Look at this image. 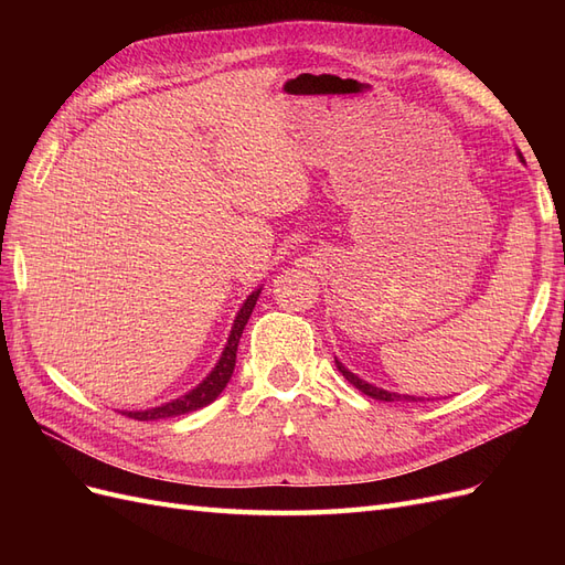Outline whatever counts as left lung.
<instances>
[{"mask_svg":"<svg viewBox=\"0 0 565 565\" xmlns=\"http://www.w3.org/2000/svg\"><path fill=\"white\" fill-rule=\"evenodd\" d=\"M519 158L523 160V156L519 152ZM334 363H337V370L344 374V377L358 388V391H363L365 396H370V398H374V401H386V403H393V401H405V403H417V401H424V398H417V396H407V393H393V391H386V388H380V386H372V384H367V382H363L361 377H358V374H353L351 370H347L344 365H341L337 358H334Z\"/></svg>","mask_w":565,"mask_h":565,"instance_id":"8db88e82","label":"left lung"}]
</instances>
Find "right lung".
Wrapping results in <instances>:
<instances>
[{
	"mask_svg": "<svg viewBox=\"0 0 565 565\" xmlns=\"http://www.w3.org/2000/svg\"><path fill=\"white\" fill-rule=\"evenodd\" d=\"M262 295V287L254 289V292L245 299L243 309L237 311L235 320H233V330L228 334V344L224 349V353H221L218 363L214 365V370L204 377L193 391H188L185 396L181 398H174L169 401L160 407H150V409H136V413H122L131 419H139V422H150V419H164V417H179V415H185V413H193V409H200L204 405H210L212 401H216V396L221 391L226 388V384L231 382V374L235 370V353H237V344H241V337H243V330L245 324L254 311V303L256 299H259Z\"/></svg>",
	"mask_w": 565,
	"mask_h": 565,
	"instance_id": "add662e5",
	"label": "right lung"
}]
</instances>
